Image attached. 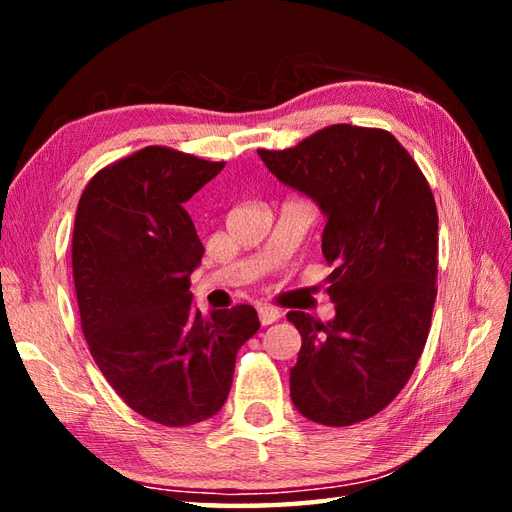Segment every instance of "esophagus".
I'll list each match as a JSON object with an SVG mask.
<instances>
[{
  "mask_svg": "<svg viewBox=\"0 0 512 512\" xmlns=\"http://www.w3.org/2000/svg\"><path fill=\"white\" fill-rule=\"evenodd\" d=\"M257 314H259V323H262V325L275 323V321L281 317L279 310L273 308V306H259V308H257Z\"/></svg>",
  "mask_w": 512,
  "mask_h": 512,
  "instance_id": "esophagus-1",
  "label": "esophagus"
}]
</instances>
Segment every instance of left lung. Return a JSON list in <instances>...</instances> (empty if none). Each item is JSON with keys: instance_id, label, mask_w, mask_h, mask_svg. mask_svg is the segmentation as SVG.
I'll use <instances>...</instances> for the list:
<instances>
[{"instance_id": "8db88e82", "label": "left lung", "mask_w": 512, "mask_h": 512, "mask_svg": "<svg viewBox=\"0 0 512 512\" xmlns=\"http://www.w3.org/2000/svg\"><path fill=\"white\" fill-rule=\"evenodd\" d=\"M259 158L325 217L334 319L292 310L301 334L290 398L328 427L372 418L405 387L429 336L438 273V211L422 171L383 129L332 125Z\"/></svg>"}]
</instances>
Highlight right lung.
<instances>
[{
    "mask_svg": "<svg viewBox=\"0 0 512 512\" xmlns=\"http://www.w3.org/2000/svg\"><path fill=\"white\" fill-rule=\"evenodd\" d=\"M222 169L145 147L96 173L76 206L72 273L85 341L116 394L165 427L224 407L239 347L259 330L255 308L202 317L189 292L204 246L184 202Z\"/></svg>",
    "mask_w": 512,
    "mask_h": 512,
    "instance_id": "add662e5",
    "label": "right lung"
}]
</instances>
